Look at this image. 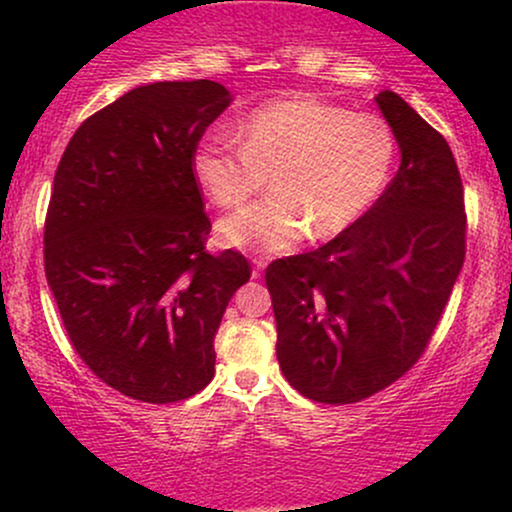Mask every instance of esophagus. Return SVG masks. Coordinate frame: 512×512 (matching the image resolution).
<instances>
[{
    "label": "esophagus",
    "instance_id": "obj_1",
    "mask_svg": "<svg viewBox=\"0 0 512 512\" xmlns=\"http://www.w3.org/2000/svg\"><path fill=\"white\" fill-rule=\"evenodd\" d=\"M264 272V260H255V269H252V279H260Z\"/></svg>",
    "mask_w": 512,
    "mask_h": 512
}]
</instances>
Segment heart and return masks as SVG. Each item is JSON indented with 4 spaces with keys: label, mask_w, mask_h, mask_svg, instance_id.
<instances>
[{
    "label": "heart",
    "mask_w": 512,
    "mask_h": 512,
    "mask_svg": "<svg viewBox=\"0 0 512 512\" xmlns=\"http://www.w3.org/2000/svg\"><path fill=\"white\" fill-rule=\"evenodd\" d=\"M233 146L207 139L192 154V175L216 207H243L272 182V197L219 223L223 245L279 255L305 236L332 240L354 228L385 190L397 142L383 117L284 98L236 127Z\"/></svg>",
    "instance_id": "heart-1"
}]
</instances>
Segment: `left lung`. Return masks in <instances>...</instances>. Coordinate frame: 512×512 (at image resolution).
Wrapping results in <instances>:
<instances>
[{
    "label": "left lung",
    "instance_id": "obj_1",
    "mask_svg": "<svg viewBox=\"0 0 512 512\" xmlns=\"http://www.w3.org/2000/svg\"><path fill=\"white\" fill-rule=\"evenodd\" d=\"M378 105L402 151L395 180L354 228L264 272L281 373L322 404L361 402L424 356L467 248L448 142L397 93Z\"/></svg>",
    "mask_w": 512,
    "mask_h": 512
}]
</instances>
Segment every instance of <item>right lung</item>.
<instances>
[{
	"instance_id": "obj_1",
	"label": "right lung",
	"mask_w": 512,
	"mask_h": 512,
	"mask_svg": "<svg viewBox=\"0 0 512 512\" xmlns=\"http://www.w3.org/2000/svg\"><path fill=\"white\" fill-rule=\"evenodd\" d=\"M231 103L209 79L137 86L81 122L55 173L45 276L74 351L122 395L170 404L214 378V337L250 279L211 255L192 154Z\"/></svg>"
}]
</instances>
